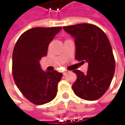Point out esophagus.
<instances>
[{
	"instance_id": "obj_1",
	"label": "esophagus",
	"mask_w": 125,
	"mask_h": 125,
	"mask_svg": "<svg viewBox=\"0 0 125 125\" xmlns=\"http://www.w3.org/2000/svg\"><path fill=\"white\" fill-rule=\"evenodd\" d=\"M68 72H69L68 71H63V75H66Z\"/></svg>"
}]
</instances>
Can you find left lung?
<instances>
[{"label":"left lung","instance_id":"8db88e82","mask_svg":"<svg viewBox=\"0 0 125 125\" xmlns=\"http://www.w3.org/2000/svg\"><path fill=\"white\" fill-rule=\"evenodd\" d=\"M75 42V59L88 63L86 74L74 70L77 80L72 85L76 95L87 101H95L108 90L115 71L111 43L104 32L91 24L63 27Z\"/></svg>","mask_w":125,"mask_h":125}]
</instances>
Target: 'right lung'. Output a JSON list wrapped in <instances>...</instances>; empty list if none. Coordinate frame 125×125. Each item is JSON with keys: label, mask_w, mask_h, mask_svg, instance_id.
I'll list each match as a JSON object with an SVG mask.
<instances>
[{"label": "right lung", "mask_w": 125, "mask_h": 125, "mask_svg": "<svg viewBox=\"0 0 125 125\" xmlns=\"http://www.w3.org/2000/svg\"><path fill=\"white\" fill-rule=\"evenodd\" d=\"M62 27H35L24 32L13 48L12 72L14 82L24 96L36 105L51 101L57 94L63 74L45 72L40 61L47 56L48 45Z\"/></svg>", "instance_id": "1"}]
</instances>
